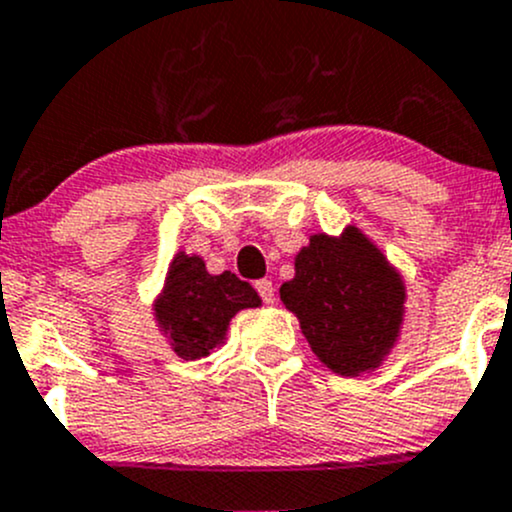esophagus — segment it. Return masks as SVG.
Wrapping results in <instances>:
<instances>
[{"mask_svg":"<svg viewBox=\"0 0 512 512\" xmlns=\"http://www.w3.org/2000/svg\"><path fill=\"white\" fill-rule=\"evenodd\" d=\"M255 289H257V294H260L262 302H265V304L275 302V285H272V280H257Z\"/></svg>","mask_w":512,"mask_h":512,"instance_id":"34e87169","label":"esophagus"}]
</instances>
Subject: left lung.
Returning <instances> with one entry per match:
<instances>
[{
  "label": "left lung",
  "mask_w": 512,
  "mask_h": 512,
  "mask_svg": "<svg viewBox=\"0 0 512 512\" xmlns=\"http://www.w3.org/2000/svg\"><path fill=\"white\" fill-rule=\"evenodd\" d=\"M404 297L401 277L356 227L339 240L314 235L294 260V280L280 287L312 352L342 376L384 361L399 337Z\"/></svg>",
  "instance_id": "left-lung-1"
}]
</instances>
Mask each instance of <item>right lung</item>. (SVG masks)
Returning <instances> with one entry per match:
<instances>
[{
	"label": "right lung",
	"mask_w": 512,
	"mask_h": 512,
	"mask_svg": "<svg viewBox=\"0 0 512 512\" xmlns=\"http://www.w3.org/2000/svg\"><path fill=\"white\" fill-rule=\"evenodd\" d=\"M260 302L250 282H242L232 272L210 275L200 257L180 252L170 265L156 317L175 354L200 359L223 342L227 324L240 309L260 307Z\"/></svg>",
	"instance_id": "add662e5"
}]
</instances>
